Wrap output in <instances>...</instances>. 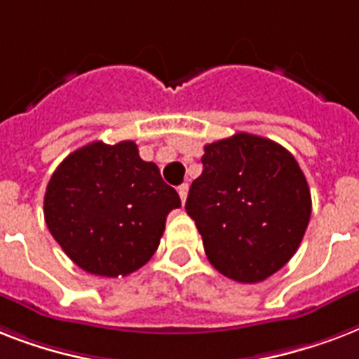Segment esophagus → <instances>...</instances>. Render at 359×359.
Returning a JSON list of instances; mask_svg holds the SVG:
<instances>
[{
    "label": "esophagus",
    "mask_w": 359,
    "mask_h": 359,
    "mask_svg": "<svg viewBox=\"0 0 359 359\" xmlns=\"http://www.w3.org/2000/svg\"><path fill=\"white\" fill-rule=\"evenodd\" d=\"M188 190H190V188H188V184H180L179 186V196H180V201H182V205L186 203V197H188Z\"/></svg>",
    "instance_id": "1"
}]
</instances>
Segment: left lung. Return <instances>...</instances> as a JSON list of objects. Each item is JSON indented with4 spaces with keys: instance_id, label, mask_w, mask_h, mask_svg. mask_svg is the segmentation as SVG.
<instances>
[{
    "instance_id": "1",
    "label": "left lung",
    "mask_w": 359,
    "mask_h": 359,
    "mask_svg": "<svg viewBox=\"0 0 359 359\" xmlns=\"http://www.w3.org/2000/svg\"><path fill=\"white\" fill-rule=\"evenodd\" d=\"M201 162L186 212L208 261L238 283L264 281L290 261L309 224L300 165L279 143L245 132L205 145Z\"/></svg>"
}]
</instances>
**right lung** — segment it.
<instances>
[{
    "label": "right lung",
    "instance_id": "right-lung-1",
    "mask_svg": "<svg viewBox=\"0 0 359 359\" xmlns=\"http://www.w3.org/2000/svg\"><path fill=\"white\" fill-rule=\"evenodd\" d=\"M180 207L156 163L134 141H93L65 158L44 196L52 236L81 270L102 278L135 272L156 251L165 218Z\"/></svg>",
    "mask_w": 359,
    "mask_h": 359
}]
</instances>
